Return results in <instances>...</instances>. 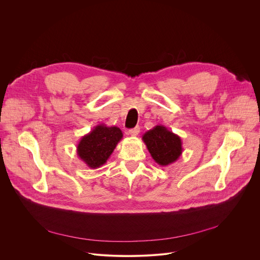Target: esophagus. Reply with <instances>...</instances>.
<instances>
[{
    "instance_id": "1",
    "label": "esophagus",
    "mask_w": 260,
    "mask_h": 260,
    "mask_svg": "<svg viewBox=\"0 0 260 260\" xmlns=\"http://www.w3.org/2000/svg\"><path fill=\"white\" fill-rule=\"evenodd\" d=\"M139 133H140V127H139V126H136L135 128L129 129L127 134H128L129 136H132V137H137V136L139 135Z\"/></svg>"
}]
</instances>
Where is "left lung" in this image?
<instances>
[{
  "mask_svg": "<svg viewBox=\"0 0 260 260\" xmlns=\"http://www.w3.org/2000/svg\"><path fill=\"white\" fill-rule=\"evenodd\" d=\"M142 140L154 161L161 166L175 163L183 153L181 138L161 124L146 132Z\"/></svg>",
  "mask_w": 260,
  "mask_h": 260,
  "instance_id": "obj_1",
  "label": "left lung"
}]
</instances>
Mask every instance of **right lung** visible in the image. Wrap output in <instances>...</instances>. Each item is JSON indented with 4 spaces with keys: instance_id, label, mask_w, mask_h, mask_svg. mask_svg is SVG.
Wrapping results in <instances>:
<instances>
[{
    "instance_id": "obj_1",
    "label": "right lung",
    "mask_w": 260,
    "mask_h": 260,
    "mask_svg": "<svg viewBox=\"0 0 260 260\" xmlns=\"http://www.w3.org/2000/svg\"><path fill=\"white\" fill-rule=\"evenodd\" d=\"M122 137L119 127L98 124L80 139L76 154L88 167L99 168L107 162Z\"/></svg>"
}]
</instances>
